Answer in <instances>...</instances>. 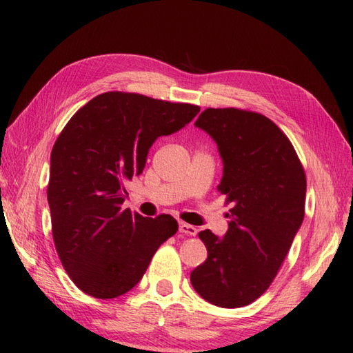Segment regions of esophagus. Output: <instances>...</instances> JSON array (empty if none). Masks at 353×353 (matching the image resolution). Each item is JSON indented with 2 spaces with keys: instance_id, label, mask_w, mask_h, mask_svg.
Masks as SVG:
<instances>
[{
  "instance_id": "1",
  "label": "esophagus",
  "mask_w": 353,
  "mask_h": 353,
  "mask_svg": "<svg viewBox=\"0 0 353 353\" xmlns=\"http://www.w3.org/2000/svg\"><path fill=\"white\" fill-rule=\"evenodd\" d=\"M179 230H181L182 234H185V235H191V236L197 235V229L191 226V224H186V223L179 224Z\"/></svg>"
}]
</instances>
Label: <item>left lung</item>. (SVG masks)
Returning a JSON list of instances; mask_svg holds the SVG:
<instances>
[{
    "instance_id": "1",
    "label": "left lung",
    "mask_w": 353,
    "mask_h": 353,
    "mask_svg": "<svg viewBox=\"0 0 353 353\" xmlns=\"http://www.w3.org/2000/svg\"><path fill=\"white\" fill-rule=\"evenodd\" d=\"M196 127L219 145V191L232 208L223 238L209 229L199 234L208 258L191 283L209 303L241 308L272 285L302 226L306 176L287 134L256 112L209 108Z\"/></svg>"
}]
</instances>
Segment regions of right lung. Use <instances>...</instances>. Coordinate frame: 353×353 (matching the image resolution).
<instances>
[{"mask_svg":"<svg viewBox=\"0 0 353 353\" xmlns=\"http://www.w3.org/2000/svg\"><path fill=\"white\" fill-rule=\"evenodd\" d=\"M199 112L188 103L104 92L59 134L47 190L52 239L66 273L86 294H125L177 232L171 215L148 219L123 209L125 185L144 170L153 142L181 130Z\"/></svg>","mask_w":353,"mask_h":353,"instance_id":"1","label":"right lung"}]
</instances>
